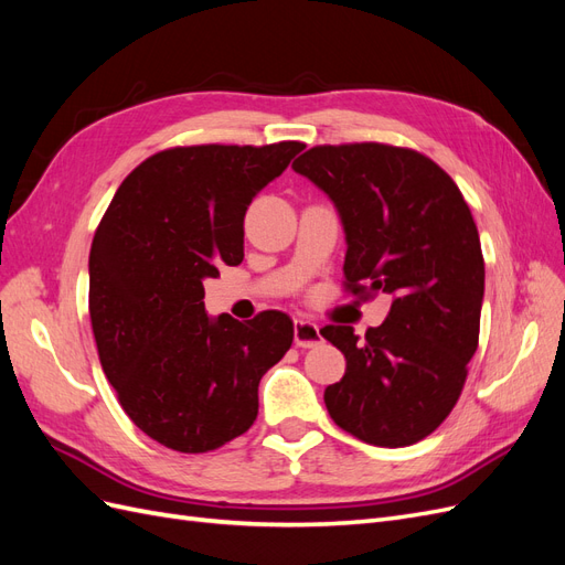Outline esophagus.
I'll return each instance as SVG.
<instances>
[{"label": "esophagus", "mask_w": 565, "mask_h": 565, "mask_svg": "<svg viewBox=\"0 0 565 565\" xmlns=\"http://www.w3.org/2000/svg\"><path fill=\"white\" fill-rule=\"evenodd\" d=\"M295 344L299 349H313L320 344V330L311 320H295Z\"/></svg>", "instance_id": "34e87169"}]
</instances>
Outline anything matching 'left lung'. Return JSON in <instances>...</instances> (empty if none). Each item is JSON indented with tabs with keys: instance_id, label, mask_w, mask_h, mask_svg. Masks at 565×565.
Here are the masks:
<instances>
[{
	"instance_id": "obj_1",
	"label": "left lung",
	"mask_w": 565,
	"mask_h": 565,
	"mask_svg": "<svg viewBox=\"0 0 565 565\" xmlns=\"http://www.w3.org/2000/svg\"><path fill=\"white\" fill-rule=\"evenodd\" d=\"M292 167L341 216L347 292L393 295L365 339L349 324L320 330L347 358L344 377L324 388L328 413L370 446H413L452 413L478 349L486 266L469 204L413 148L316 146Z\"/></svg>"
}]
</instances>
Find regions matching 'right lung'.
I'll list each match as a JSON object with an SVG mask.
<instances>
[{"mask_svg":"<svg viewBox=\"0 0 565 565\" xmlns=\"http://www.w3.org/2000/svg\"><path fill=\"white\" fill-rule=\"evenodd\" d=\"M306 146H177L117 188L94 233L89 316L119 405L177 452H210L259 413V382L292 347L280 311L204 313V278L245 256V212Z\"/></svg>","mask_w":565,"mask_h":565,"instance_id":"obj_1","label":"right lung"}]
</instances>
